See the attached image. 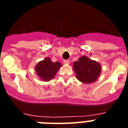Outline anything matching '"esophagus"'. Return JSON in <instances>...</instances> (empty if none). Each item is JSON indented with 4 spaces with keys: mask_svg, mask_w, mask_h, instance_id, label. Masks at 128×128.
<instances>
[{
    "mask_svg": "<svg viewBox=\"0 0 128 128\" xmlns=\"http://www.w3.org/2000/svg\"><path fill=\"white\" fill-rule=\"evenodd\" d=\"M63 63H65V65H68V64H69V60H66L63 61Z\"/></svg>",
    "mask_w": 128,
    "mask_h": 128,
    "instance_id": "1",
    "label": "esophagus"
}]
</instances>
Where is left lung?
Segmentation results:
<instances>
[{"label": "left lung", "instance_id": "left-lung-1", "mask_svg": "<svg viewBox=\"0 0 128 128\" xmlns=\"http://www.w3.org/2000/svg\"><path fill=\"white\" fill-rule=\"evenodd\" d=\"M100 63L86 56H82L74 63L73 69L78 80L84 84L96 81L101 72Z\"/></svg>", "mask_w": 128, "mask_h": 128}]
</instances>
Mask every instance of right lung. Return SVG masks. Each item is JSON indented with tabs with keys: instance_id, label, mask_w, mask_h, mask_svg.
Masks as SVG:
<instances>
[{
	"instance_id": "add662e5",
	"label": "right lung",
	"mask_w": 128,
	"mask_h": 128,
	"mask_svg": "<svg viewBox=\"0 0 128 128\" xmlns=\"http://www.w3.org/2000/svg\"><path fill=\"white\" fill-rule=\"evenodd\" d=\"M62 66L60 62L53 63L50 58H46L35 66V70L40 80L43 81H49L54 79L56 73Z\"/></svg>"
}]
</instances>
